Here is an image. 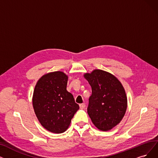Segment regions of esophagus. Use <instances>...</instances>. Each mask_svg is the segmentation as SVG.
<instances>
[{"label":"esophagus","instance_id":"obj_1","mask_svg":"<svg viewBox=\"0 0 158 158\" xmlns=\"http://www.w3.org/2000/svg\"><path fill=\"white\" fill-rule=\"evenodd\" d=\"M79 106H80V108L81 109H84V108H85V104L84 103L80 104H79Z\"/></svg>","mask_w":158,"mask_h":158}]
</instances>
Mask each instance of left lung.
Listing matches in <instances>:
<instances>
[{
  "label": "left lung",
  "instance_id": "obj_1",
  "mask_svg": "<svg viewBox=\"0 0 158 158\" xmlns=\"http://www.w3.org/2000/svg\"><path fill=\"white\" fill-rule=\"evenodd\" d=\"M91 87L87 113L94 125L108 131L123 118L127 108V98L123 86L111 74L99 69L84 74Z\"/></svg>",
  "mask_w": 158,
  "mask_h": 158
}]
</instances>
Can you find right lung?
Masks as SVG:
<instances>
[{"label": "right lung", "instance_id": "add662e5", "mask_svg": "<svg viewBox=\"0 0 158 158\" xmlns=\"http://www.w3.org/2000/svg\"><path fill=\"white\" fill-rule=\"evenodd\" d=\"M67 76L61 71L47 74L35 87L32 103L35 115L46 130L64 132L79 109L73 94L67 91Z\"/></svg>", "mask_w": 158, "mask_h": 158}]
</instances>
